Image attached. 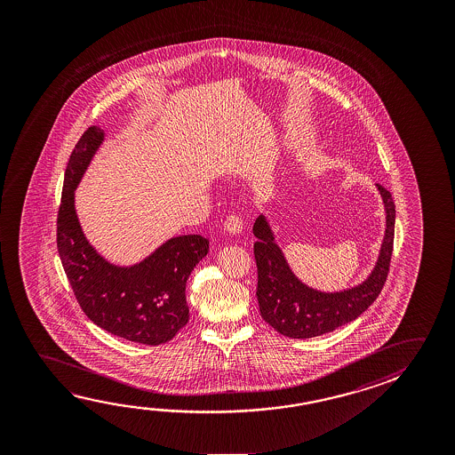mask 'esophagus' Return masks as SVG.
Instances as JSON below:
<instances>
[{
    "instance_id": "1",
    "label": "esophagus",
    "mask_w": 455,
    "mask_h": 455,
    "mask_svg": "<svg viewBox=\"0 0 455 455\" xmlns=\"http://www.w3.org/2000/svg\"><path fill=\"white\" fill-rule=\"evenodd\" d=\"M225 231L230 235H239L243 231V219L239 216H228L225 220Z\"/></svg>"
}]
</instances>
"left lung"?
<instances>
[{
	"label": "left lung",
	"instance_id": "8db88e82",
	"mask_svg": "<svg viewBox=\"0 0 455 455\" xmlns=\"http://www.w3.org/2000/svg\"><path fill=\"white\" fill-rule=\"evenodd\" d=\"M386 209V233L379 257L370 275L346 291H322L301 283L277 246L275 231L267 217L259 216L253 224V255L259 283L257 299L261 317L281 335L297 339L325 335L341 325L355 321L378 299L387 279L394 251L395 203L384 187L376 184Z\"/></svg>",
	"mask_w": 455,
	"mask_h": 455
}]
</instances>
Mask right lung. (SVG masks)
I'll return each mask as SVG.
<instances>
[{"instance_id":"1","label":"right lung","mask_w":455,"mask_h":455,"mask_svg":"<svg viewBox=\"0 0 455 455\" xmlns=\"http://www.w3.org/2000/svg\"><path fill=\"white\" fill-rule=\"evenodd\" d=\"M103 141L101 128H87L68 160L57 219L61 265L90 321L128 341L158 346L188 322L187 279L206 257L209 239L174 236L132 267L105 260L85 238L75 208L76 187Z\"/></svg>"}]
</instances>
